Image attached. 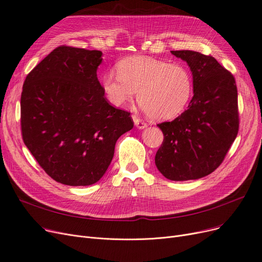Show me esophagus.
I'll return each mask as SVG.
<instances>
[{"mask_svg": "<svg viewBox=\"0 0 262 262\" xmlns=\"http://www.w3.org/2000/svg\"><path fill=\"white\" fill-rule=\"evenodd\" d=\"M133 120H134V123H135V126L138 127L139 129H144V128H146L147 127V123L144 121V120H142V119H140L138 116H135V115H133Z\"/></svg>", "mask_w": 262, "mask_h": 262, "instance_id": "34e87169", "label": "esophagus"}]
</instances>
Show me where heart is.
Returning <instances> with one entry per match:
<instances>
[{"mask_svg":"<svg viewBox=\"0 0 262 262\" xmlns=\"http://www.w3.org/2000/svg\"><path fill=\"white\" fill-rule=\"evenodd\" d=\"M117 74L107 72L102 77L103 93L111 104L122 106L138 100L145 113L155 120L175 118L189 104L193 95L190 70L181 64L135 55L119 60Z\"/></svg>","mask_w":262,"mask_h":262,"instance_id":"b5f03b06","label":"heart"}]
</instances>
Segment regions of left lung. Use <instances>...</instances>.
Returning <instances> with one entry per match:
<instances>
[{
	"label": "left lung",
	"mask_w": 262,
	"mask_h": 262,
	"mask_svg": "<svg viewBox=\"0 0 262 262\" xmlns=\"http://www.w3.org/2000/svg\"><path fill=\"white\" fill-rule=\"evenodd\" d=\"M171 53L188 63L194 96L176 119L158 124L164 140L155 162L169 180H194L222 164L238 135V91L231 72L213 56L190 50Z\"/></svg>",
	"instance_id": "left-lung-1"
}]
</instances>
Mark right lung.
I'll use <instances>...</instances> for the list:
<instances>
[{"label":"right lung","instance_id":"1","mask_svg":"<svg viewBox=\"0 0 262 262\" xmlns=\"http://www.w3.org/2000/svg\"><path fill=\"white\" fill-rule=\"evenodd\" d=\"M102 52L60 46L26 78L21 133L41 168L66 185L104 175L120 136L133 128L127 111L111 105L97 78Z\"/></svg>","mask_w":262,"mask_h":262}]
</instances>
